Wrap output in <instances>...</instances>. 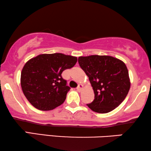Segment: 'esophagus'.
<instances>
[{"label":"esophagus","instance_id":"esophagus-1","mask_svg":"<svg viewBox=\"0 0 151 151\" xmlns=\"http://www.w3.org/2000/svg\"><path fill=\"white\" fill-rule=\"evenodd\" d=\"M83 85H80H80H78V86L77 87V88H76V89H77L78 91H80L82 89H83Z\"/></svg>","mask_w":151,"mask_h":151}]
</instances>
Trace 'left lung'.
Wrapping results in <instances>:
<instances>
[{"instance_id": "8db88e82", "label": "left lung", "mask_w": 151, "mask_h": 151, "mask_svg": "<svg viewBox=\"0 0 151 151\" xmlns=\"http://www.w3.org/2000/svg\"><path fill=\"white\" fill-rule=\"evenodd\" d=\"M78 63L89 77L94 100L87 105L98 113H107L126 99L130 88L128 68L124 62L108 55L79 57Z\"/></svg>"}]
</instances>
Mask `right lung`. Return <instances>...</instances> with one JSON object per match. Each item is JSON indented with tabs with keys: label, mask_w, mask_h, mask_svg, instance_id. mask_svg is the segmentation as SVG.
Listing matches in <instances>:
<instances>
[{
	"label": "right lung",
	"mask_w": 151,
	"mask_h": 151,
	"mask_svg": "<svg viewBox=\"0 0 151 151\" xmlns=\"http://www.w3.org/2000/svg\"><path fill=\"white\" fill-rule=\"evenodd\" d=\"M76 62V57L62 53L42 54L28 60L21 71V85L31 105L42 111L61 105L71 89L62 73Z\"/></svg>",
	"instance_id": "right-lung-1"
}]
</instances>
